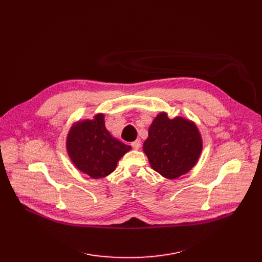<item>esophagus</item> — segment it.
I'll return each instance as SVG.
<instances>
[{"instance_id":"1","label":"esophagus","mask_w":262,"mask_h":262,"mask_svg":"<svg viewBox=\"0 0 262 262\" xmlns=\"http://www.w3.org/2000/svg\"><path fill=\"white\" fill-rule=\"evenodd\" d=\"M130 145H132L135 149H138V148L141 146V141H140V139H137V140L133 141V142L130 143Z\"/></svg>"}]
</instances>
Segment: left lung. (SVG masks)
I'll list each match as a JSON object with an SVG mask.
<instances>
[{"label": "left lung", "mask_w": 262, "mask_h": 262, "mask_svg": "<svg viewBox=\"0 0 262 262\" xmlns=\"http://www.w3.org/2000/svg\"><path fill=\"white\" fill-rule=\"evenodd\" d=\"M143 150L150 167L174 180L194 167L202 152L201 135L192 122L181 117L170 120L161 113L149 126Z\"/></svg>", "instance_id": "left-lung-1"}]
</instances>
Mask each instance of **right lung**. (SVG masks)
I'll list each match as a JSON object with an SVG mask.
<instances>
[{"instance_id":"1","label":"right lung","mask_w":262,"mask_h":262,"mask_svg":"<svg viewBox=\"0 0 262 262\" xmlns=\"http://www.w3.org/2000/svg\"><path fill=\"white\" fill-rule=\"evenodd\" d=\"M67 148L75 167L96 180L114 172L119 159L132 147L114 138L105 127L104 116L98 115L71 128Z\"/></svg>"}]
</instances>
